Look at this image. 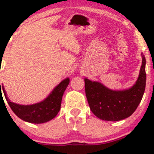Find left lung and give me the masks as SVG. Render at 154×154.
<instances>
[{
	"label": "left lung",
	"instance_id": "left-lung-1",
	"mask_svg": "<svg viewBox=\"0 0 154 154\" xmlns=\"http://www.w3.org/2000/svg\"><path fill=\"white\" fill-rule=\"evenodd\" d=\"M142 65L136 83L124 90H112L101 82L85 79V90L94 115L106 121H119L129 117L138 107L146 87V58L141 53Z\"/></svg>",
	"mask_w": 154,
	"mask_h": 154
}]
</instances>
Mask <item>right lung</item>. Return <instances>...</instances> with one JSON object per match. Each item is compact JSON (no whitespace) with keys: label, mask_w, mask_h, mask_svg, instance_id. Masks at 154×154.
I'll use <instances>...</instances> for the list:
<instances>
[{"label":"right lung","mask_w":154,"mask_h":154,"mask_svg":"<svg viewBox=\"0 0 154 154\" xmlns=\"http://www.w3.org/2000/svg\"><path fill=\"white\" fill-rule=\"evenodd\" d=\"M69 81L70 80L69 78L62 80L60 83L55 87V89L51 91V93L43 101L32 105H20L12 103L7 96L5 87L3 85H1V82L0 96H2L1 93L2 90L5 94V99L8 101V105L10 106L12 111L22 120L31 123H37V124L44 123L55 118L59 112L62 96L64 92L69 85Z\"/></svg>","instance_id":"add662e5"}]
</instances>
